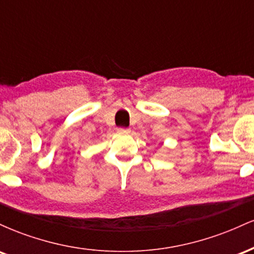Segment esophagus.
Returning a JSON list of instances; mask_svg holds the SVG:
<instances>
[{
    "label": "esophagus",
    "mask_w": 254,
    "mask_h": 254,
    "mask_svg": "<svg viewBox=\"0 0 254 254\" xmlns=\"http://www.w3.org/2000/svg\"><path fill=\"white\" fill-rule=\"evenodd\" d=\"M117 131L119 133H122V135H127V133H130V129H127V127H119Z\"/></svg>",
    "instance_id": "1"
}]
</instances>
